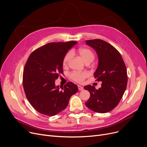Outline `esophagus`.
<instances>
[{
  "label": "esophagus",
  "mask_w": 147,
  "mask_h": 147,
  "mask_svg": "<svg viewBox=\"0 0 147 147\" xmlns=\"http://www.w3.org/2000/svg\"><path fill=\"white\" fill-rule=\"evenodd\" d=\"M78 89H79V90H82L83 89V88L82 86H80V85H78Z\"/></svg>",
  "instance_id": "34e87169"
}]
</instances>
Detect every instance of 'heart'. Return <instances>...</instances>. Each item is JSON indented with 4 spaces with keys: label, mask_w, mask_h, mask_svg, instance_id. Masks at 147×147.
Segmentation results:
<instances>
[{
    "label": "heart",
    "mask_w": 147,
    "mask_h": 147,
    "mask_svg": "<svg viewBox=\"0 0 147 147\" xmlns=\"http://www.w3.org/2000/svg\"><path fill=\"white\" fill-rule=\"evenodd\" d=\"M80 55L83 59L85 63L92 62L95 58V54L90 49L88 48H81L79 51ZM73 55V52L69 51L67 52L63 59V65L64 67L68 65L69 59ZM89 73L88 71H74L69 74V77L73 81L78 83H83L88 77Z\"/></svg>",
    "instance_id": "heart-1"
}]
</instances>
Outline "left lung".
<instances>
[{"mask_svg": "<svg viewBox=\"0 0 147 147\" xmlns=\"http://www.w3.org/2000/svg\"><path fill=\"white\" fill-rule=\"evenodd\" d=\"M97 52L99 64L94 73L96 81L102 82L101 88L84 87L90 94L85 105L96 113H108L116 107L125 93L127 83L125 64L120 52L114 46L101 39L86 40Z\"/></svg>", "mask_w": 147, "mask_h": 147, "instance_id": "left-lung-1", "label": "left lung"}]
</instances>
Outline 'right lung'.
<instances>
[{
    "label": "right lung",
    "mask_w": 147,
    "mask_h": 147,
    "mask_svg": "<svg viewBox=\"0 0 147 147\" xmlns=\"http://www.w3.org/2000/svg\"><path fill=\"white\" fill-rule=\"evenodd\" d=\"M76 41L52 42L34 50L29 56L22 76L23 88L28 101L42 114L53 116L64 110L70 97L78 91L69 82L59 89L55 80L63 74V59Z\"/></svg>",
    "instance_id": "1"
}]
</instances>
